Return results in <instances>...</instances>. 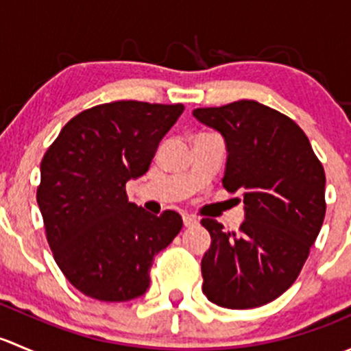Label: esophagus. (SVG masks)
<instances>
[{
	"mask_svg": "<svg viewBox=\"0 0 351 351\" xmlns=\"http://www.w3.org/2000/svg\"><path fill=\"white\" fill-rule=\"evenodd\" d=\"M183 224H185V228H193V226L198 224V219L195 217V215H183Z\"/></svg>",
	"mask_w": 351,
	"mask_h": 351,
	"instance_id": "1",
	"label": "esophagus"
}]
</instances>
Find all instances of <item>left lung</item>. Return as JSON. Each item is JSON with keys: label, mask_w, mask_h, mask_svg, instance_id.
I'll list each match as a JSON object with an SVG mask.
<instances>
[{"label": "left lung", "mask_w": 351, "mask_h": 351, "mask_svg": "<svg viewBox=\"0 0 351 351\" xmlns=\"http://www.w3.org/2000/svg\"><path fill=\"white\" fill-rule=\"evenodd\" d=\"M193 117L224 137L222 185L244 202L238 231L202 219L212 238L202 258V290L228 309L265 306L295 282L319 234L323 165L292 119L254 100L195 108Z\"/></svg>", "instance_id": "obj_1"}]
</instances>
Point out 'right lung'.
Listing matches in <instances>:
<instances>
[{"mask_svg": "<svg viewBox=\"0 0 351 351\" xmlns=\"http://www.w3.org/2000/svg\"><path fill=\"white\" fill-rule=\"evenodd\" d=\"M182 104L112 101L77 113L40 162L37 204L54 260L80 292L125 302L149 289L153 258L182 231L175 210L153 215L125 183L149 169Z\"/></svg>", "mask_w": 351, "mask_h": 351, "instance_id": "right-lung-1", "label": "right lung"}]
</instances>
